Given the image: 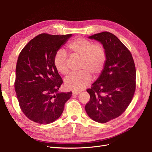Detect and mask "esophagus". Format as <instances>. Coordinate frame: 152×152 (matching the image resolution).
Segmentation results:
<instances>
[{
    "mask_svg": "<svg viewBox=\"0 0 152 152\" xmlns=\"http://www.w3.org/2000/svg\"><path fill=\"white\" fill-rule=\"evenodd\" d=\"M79 93H80L79 91H73L72 94L73 95H77V94H79Z\"/></svg>",
    "mask_w": 152,
    "mask_h": 152,
    "instance_id": "34e87169",
    "label": "esophagus"
}]
</instances>
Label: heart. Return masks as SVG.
Returning <instances> with one entry per match:
<instances>
[{
  "label": "heart",
  "mask_w": 152,
  "mask_h": 152,
  "mask_svg": "<svg viewBox=\"0 0 152 152\" xmlns=\"http://www.w3.org/2000/svg\"><path fill=\"white\" fill-rule=\"evenodd\" d=\"M72 56L80 57L78 65L79 72L73 73L65 80L67 89L75 91L84 89L94 77L102 73L107 61V51L104 45L99 42L94 43L87 39L78 37L67 45ZM54 65L57 71L63 75L69 72L67 66V54L65 50L59 49L55 53Z\"/></svg>",
  "instance_id": "1"
}]
</instances>
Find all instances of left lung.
<instances>
[{
  "label": "left lung",
  "mask_w": 152,
  "mask_h": 152,
  "mask_svg": "<svg viewBox=\"0 0 152 152\" xmlns=\"http://www.w3.org/2000/svg\"><path fill=\"white\" fill-rule=\"evenodd\" d=\"M89 38L104 45L107 61L98 80L87 89L90 99L85 109L93 121L106 123L121 115L134 97L135 64L129 50L113 34L103 31Z\"/></svg>",
  "instance_id": "left-lung-1"
}]
</instances>
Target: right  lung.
Listing matches in <instances>:
<instances>
[{"label": "right lung", "mask_w": 152, "mask_h": 152, "mask_svg": "<svg viewBox=\"0 0 152 152\" xmlns=\"http://www.w3.org/2000/svg\"><path fill=\"white\" fill-rule=\"evenodd\" d=\"M71 36L39 34L19 54L15 90L21 110L31 121L40 124L55 121L72 96V92H58L63 81L53 63L55 53Z\"/></svg>", "instance_id": "1"}]
</instances>
